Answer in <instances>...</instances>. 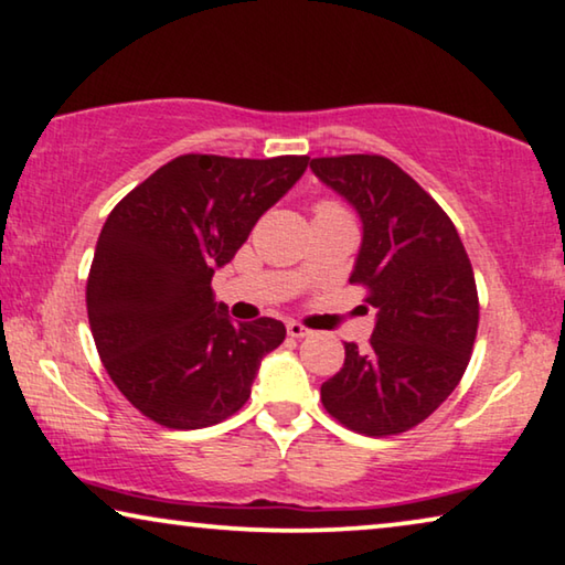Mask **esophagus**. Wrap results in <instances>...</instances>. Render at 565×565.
<instances>
[{
  "label": "esophagus",
  "mask_w": 565,
  "mask_h": 565,
  "mask_svg": "<svg viewBox=\"0 0 565 565\" xmlns=\"http://www.w3.org/2000/svg\"><path fill=\"white\" fill-rule=\"evenodd\" d=\"M286 332H289V337H297V340H301V337H309V334H311L309 327L299 324V322H289V324H286Z\"/></svg>",
  "instance_id": "34e87169"
}]
</instances>
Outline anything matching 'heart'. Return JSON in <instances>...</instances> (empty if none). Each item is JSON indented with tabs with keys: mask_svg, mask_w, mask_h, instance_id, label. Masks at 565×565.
<instances>
[{
	"mask_svg": "<svg viewBox=\"0 0 565 565\" xmlns=\"http://www.w3.org/2000/svg\"><path fill=\"white\" fill-rule=\"evenodd\" d=\"M315 215H348V213H344V210H342L340 205H337V202L322 200V202H317Z\"/></svg>",
	"mask_w": 565,
	"mask_h": 565,
	"instance_id": "b5f03b06",
	"label": "heart"
}]
</instances>
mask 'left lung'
Masks as SVG:
<instances>
[{
	"label": "left lung",
	"mask_w": 565,
	"mask_h": 565,
	"mask_svg": "<svg viewBox=\"0 0 565 565\" xmlns=\"http://www.w3.org/2000/svg\"><path fill=\"white\" fill-rule=\"evenodd\" d=\"M309 167L363 221L350 284L365 286L377 309L370 348L344 342L322 403L350 431L403 434L449 398L469 365L479 297L465 243L439 202L388 157H317Z\"/></svg>",
	"instance_id": "left-lung-1"
}]
</instances>
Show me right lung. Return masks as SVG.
Returning a JSON list of instances; mask_svg holds the SVG:
<instances>
[{
	"instance_id": "obj_1",
	"label": "right lung",
	"mask_w": 565,
	"mask_h": 565,
	"mask_svg": "<svg viewBox=\"0 0 565 565\" xmlns=\"http://www.w3.org/2000/svg\"><path fill=\"white\" fill-rule=\"evenodd\" d=\"M307 164L297 154H182L106 217L86 284L90 332L116 388L154 424H221L284 342L279 319L233 324L210 281Z\"/></svg>"
}]
</instances>
